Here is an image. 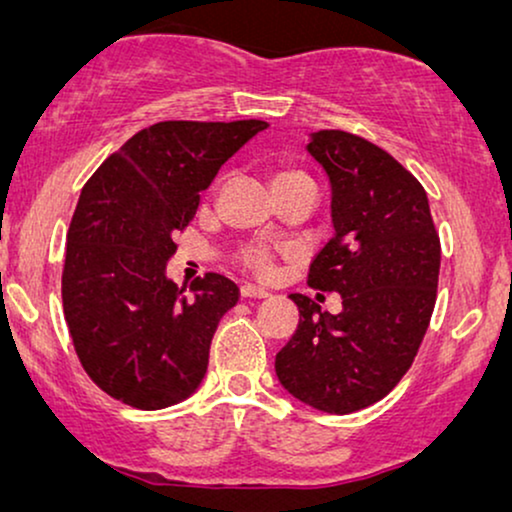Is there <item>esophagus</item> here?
<instances>
[{
    "label": "esophagus",
    "instance_id": "34e87169",
    "mask_svg": "<svg viewBox=\"0 0 512 512\" xmlns=\"http://www.w3.org/2000/svg\"><path fill=\"white\" fill-rule=\"evenodd\" d=\"M240 293H242V298H268V291L258 289V286H254V284H244Z\"/></svg>",
    "mask_w": 512,
    "mask_h": 512
}]
</instances>
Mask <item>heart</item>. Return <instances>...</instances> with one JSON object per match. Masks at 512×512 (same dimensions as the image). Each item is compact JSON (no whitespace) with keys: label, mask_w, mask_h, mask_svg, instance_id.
Returning <instances> with one entry per match:
<instances>
[{"label":"heart","mask_w":512,"mask_h":512,"mask_svg":"<svg viewBox=\"0 0 512 512\" xmlns=\"http://www.w3.org/2000/svg\"><path fill=\"white\" fill-rule=\"evenodd\" d=\"M291 177H300L298 172H291V170H282L275 174V181H284V179H291ZM244 263H247V268L254 272L258 277H268L272 272V256L268 249L263 247H249L244 251Z\"/></svg>","instance_id":"obj_1"}]
</instances>
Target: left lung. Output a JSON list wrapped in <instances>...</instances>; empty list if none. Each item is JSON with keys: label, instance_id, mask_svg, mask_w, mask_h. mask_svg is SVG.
<instances>
[{"label": "left lung", "instance_id": "1", "mask_svg": "<svg viewBox=\"0 0 512 512\" xmlns=\"http://www.w3.org/2000/svg\"><path fill=\"white\" fill-rule=\"evenodd\" d=\"M305 149L331 184L335 230L310 286L340 293L342 312L291 293L300 321L275 373L300 403L349 415L387 396L415 361L436 305L440 240L422 184L380 146L319 130Z\"/></svg>", "mask_w": 512, "mask_h": 512}]
</instances>
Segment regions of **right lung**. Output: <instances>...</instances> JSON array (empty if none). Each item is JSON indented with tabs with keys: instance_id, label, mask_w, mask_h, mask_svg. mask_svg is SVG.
<instances>
[{
	"instance_id": "right-lung-1",
	"label": "right lung",
	"mask_w": 512,
	"mask_h": 512,
	"mask_svg": "<svg viewBox=\"0 0 512 512\" xmlns=\"http://www.w3.org/2000/svg\"><path fill=\"white\" fill-rule=\"evenodd\" d=\"M265 121H165L139 130L97 167L69 223L62 307L79 361L102 391L139 410L195 394L216 326L240 289L216 272L167 277L200 193Z\"/></svg>"
}]
</instances>
